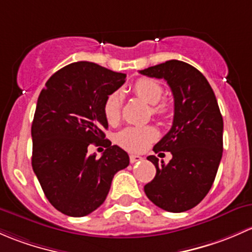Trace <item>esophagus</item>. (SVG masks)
<instances>
[{
  "mask_svg": "<svg viewBox=\"0 0 252 252\" xmlns=\"http://www.w3.org/2000/svg\"><path fill=\"white\" fill-rule=\"evenodd\" d=\"M143 160V158L139 157V155H129V161H131V164H134V162H138V161H142Z\"/></svg>",
  "mask_w": 252,
  "mask_h": 252,
  "instance_id": "esophagus-1",
  "label": "esophagus"
}]
</instances>
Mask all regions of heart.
I'll return each mask as SVG.
<instances>
[{
    "instance_id": "1",
    "label": "heart",
    "mask_w": 252,
    "mask_h": 252,
    "mask_svg": "<svg viewBox=\"0 0 252 252\" xmlns=\"http://www.w3.org/2000/svg\"><path fill=\"white\" fill-rule=\"evenodd\" d=\"M132 92L152 105V113L154 115L165 118L170 113V105L159 103L164 94V88L159 82L152 79H138L132 85ZM121 94L113 92L105 98L103 104V113L109 124H116L120 119ZM158 138V129L154 126H128L121 129L115 137V141L124 149L129 152H142L152 142Z\"/></svg>"
}]
</instances>
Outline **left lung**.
<instances>
[{
    "mask_svg": "<svg viewBox=\"0 0 252 252\" xmlns=\"http://www.w3.org/2000/svg\"><path fill=\"white\" fill-rule=\"evenodd\" d=\"M142 75L164 79L172 91L175 115L170 131L154 145L155 153L171 152L168 164L155 155L147 159L157 175L144 186L152 203L168 212L193 209L211 189L223 152V119L206 77L181 61L141 70Z\"/></svg>",
    "mask_w": 252,
    "mask_h": 252,
    "instance_id": "8db88e82",
    "label": "left lung"
}]
</instances>
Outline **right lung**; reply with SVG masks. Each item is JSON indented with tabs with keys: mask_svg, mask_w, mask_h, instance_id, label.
<instances>
[{
	"mask_svg": "<svg viewBox=\"0 0 252 252\" xmlns=\"http://www.w3.org/2000/svg\"><path fill=\"white\" fill-rule=\"evenodd\" d=\"M126 75L77 62L52 75L41 91L31 125L32 170L48 201L66 216L82 217L107 198L118 171L128 166L124 149L111 145L98 159L92 143L104 141L103 104L125 84Z\"/></svg>",
	"mask_w": 252,
	"mask_h": 252,
	"instance_id": "obj_1",
	"label": "right lung"
}]
</instances>
